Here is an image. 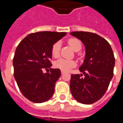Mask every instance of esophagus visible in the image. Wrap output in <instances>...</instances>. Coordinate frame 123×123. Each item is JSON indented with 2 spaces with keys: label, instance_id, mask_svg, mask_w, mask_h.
Masks as SVG:
<instances>
[{
  "label": "esophagus",
  "instance_id": "34e87169",
  "mask_svg": "<svg viewBox=\"0 0 123 123\" xmlns=\"http://www.w3.org/2000/svg\"><path fill=\"white\" fill-rule=\"evenodd\" d=\"M64 74V72H63V71H61V74Z\"/></svg>",
  "mask_w": 123,
  "mask_h": 123
}]
</instances>
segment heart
I'll return each instance as SVG.
<instances>
[{"mask_svg":"<svg viewBox=\"0 0 123 123\" xmlns=\"http://www.w3.org/2000/svg\"><path fill=\"white\" fill-rule=\"evenodd\" d=\"M68 43L70 46V47L76 51L80 50L82 47V44L79 39L76 38H70L68 40ZM60 49H61V43L60 42H56L54 43V45L51 49V54L52 56L55 58H57L60 54ZM55 67L56 68L61 70L62 71L67 72L76 66V62L72 60H68L65 59H59L55 62L54 63Z\"/></svg>","mask_w":123,"mask_h":123,"instance_id":"1","label":"heart"}]
</instances>
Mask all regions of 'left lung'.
I'll return each instance as SVG.
<instances>
[{
    "label": "left lung",
    "mask_w": 123,
    "mask_h": 123,
    "mask_svg": "<svg viewBox=\"0 0 123 123\" xmlns=\"http://www.w3.org/2000/svg\"><path fill=\"white\" fill-rule=\"evenodd\" d=\"M70 35L79 39L86 48L84 63L79 68L85 75L72 74L70 92L75 99L83 104H92L100 99L113 76L115 60L110 44L96 33L73 31Z\"/></svg>",
    "instance_id": "obj_1"
}]
</instances>
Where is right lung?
Wrapping results in <instances>:
<instances>
[{"mask_svg":"<svg viewBox=\"0 0 123 123\" xmlns=\"http://www.w3.org/2000/svg\"><path fill=\"white\" fill-rule=\"evenodd\" d=\"M66 32L39 31L27 35L18 45L13 59L14 76L24 96L33 103L49 100L61 72L51 68V49ZM50 68L43 73V69Z\"/></svg>","mask_w":123,"mask_h":123,"instance_id":"right-lung-1","label":"right lung"}]
</instances>
